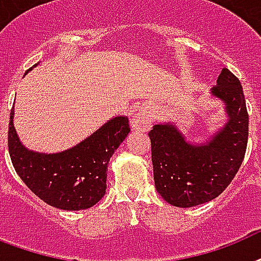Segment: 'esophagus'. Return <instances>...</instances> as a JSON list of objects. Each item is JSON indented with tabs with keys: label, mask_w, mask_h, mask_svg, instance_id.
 <instances>
[{
	"label": "esophagus",
	"mask_w": 261,
	"mask_h": 261,
	"mask_svg": "<svg viewBox=\"0 0 261 261\" xmlns=\"http://www.w3.org/2000/svg\"><path fill=\"white\" fill-rule=\"evenodd\" d=\"M130 125H132V129L135 130H141V132H145L148 130L149 126H151V118H149L145 113L137 112L135 113L130 118Z\"/></svg>",
	"instance_id": "1"
}]
</instances>
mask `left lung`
Masks as SVG:
<instances>
[{
	"mask_svg": "<svg viewBox=\"0 0 261 261\" xmlns=\"http://www.w3.org/2000/svg\"><path fill=\"white\" fill-rule=\"evenodd\" d=\"M211 92L226 103L229 121L208 143L189 144L170 124L153 125L148 133L155 188L174 207H195L218 197L245 156L249 116L241 83L223 68Z\"/></svg>",
	"mask_w": 261,
	"mask_h": 261,
	"instance_id": "obj_1",
	"label": "left lung"
}]
</instances>
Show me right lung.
I'll use <instances>...</instances> for the list:
<instances>
[{
	"mask_svg": "<svg viewBox=\"0 0 261 261\" xmlns=\"http://www.w3.org/2000/svg\"><path fill=\"white\" fill-rule=\"evenodd\" d=\"M13 109L8 129L12 165L31 192L48 205L66 211L92 207L106 192L108 165L130 132L129 120L114 117L88 139L60 153L28 151L16 135Z\"/></svg>",
	"mask_w": 261,
	"mask_h": 261,
	"instance_id": "right-lung-1",
	"label": "right lung"
}]
</instances>
